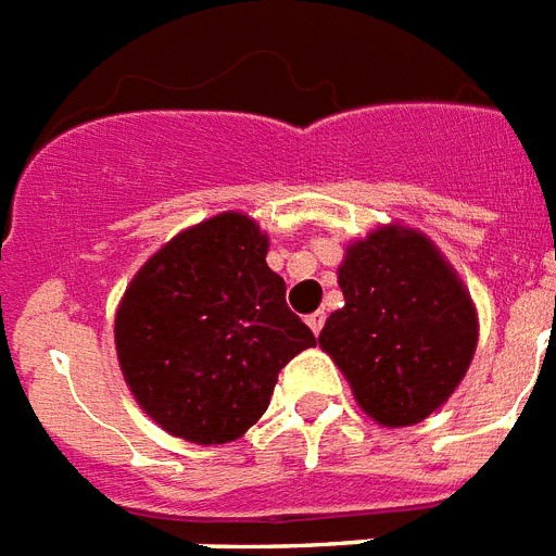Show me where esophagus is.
I'll use <instances>...</instances> for the list:
<instances>
[{
  "instance_id": "1",
  "label": "esophagus",
  "mask_w": 556,
  "mask_h": 556,
  "mask_svg": "<svg viewBox=\"0 0 556 556\" xmlns=\"http://www.w3.org/2000/svg\"><path fill=\"white\" fill-rule=\"evenodd\" d=\"M305 323H308L311 331L319 333V331H323V325H325V314H323V311H317V314H308V317H305Z\"/></svg>"
}]
</instances>
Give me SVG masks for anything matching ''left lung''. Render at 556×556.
Instances as JSON below:
<instances>
[{
    "label": "left lung",
    "mask_w": 556,
    "mask_h": 556,
    "mask_svg": "<svg viewBox=\"0 0 556 556\" xmlns=\"http://www.w3.org/2000/svg\"><path fill=\"white\" fill-rule=\"evenodd\" d=\"M345 305L319 345L354 400L386 428L417 426L463 382L477 351L471 293L440 248L405 225H380L345 248Z\"/></svg>",
    "instance_id": "left-lung-1"
}]
</instances>
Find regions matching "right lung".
<instances>
[{"label":"right lung","instance_id":"right-lung-1","mask_svg":"<svg viewBox=\"0 0 556 556\" xmlns=\"http://www.w3.org/2000/svg\"><path fill=\"white\" fill-rule=\"evenodd\" d=\"M265 254L268 233L225 211L176 233L130 279L116 356L139 408L168 434L237 440L265 414L279 371L317 345Z\"/></svg>","mask_w":556,"mask_h":556}]
</instances>
